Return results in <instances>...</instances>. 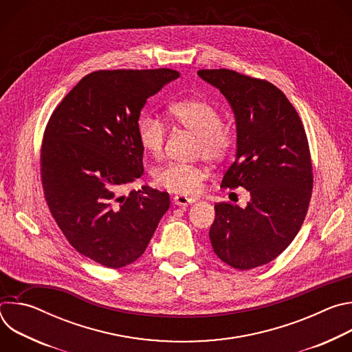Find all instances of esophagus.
I'll return each mask as SVG.
<instances>
[{"mask_svg":"<svg viewBox=\"0 0 352 352\" xmlns=\"http://www.w3.org/2000/svg\"><path fill=\"white\" fill-rule=\"evenodd\" d=\"M174 204H175L177 206H188V205L195 204V199L186 197V196H184V195H177V196L174 197Z\"/></svg>","mask_w":352,"mask_h":352,"instance_id":"1","label":"esophagus"}]
</instances>
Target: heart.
Listing matches in <instances>:
<instances>
[{
    "mask_svg": "<svg viewBox=\"0 0 352 352\" xmlns=\"http://www.w3.org/2000/svg\"><path fill=\"white\" fill-rule=\"evenodd\" d=\"M171 120L199 139L197 155L210 163L224 160L234 147V133L223 128L220 113L204 100H182L170 107ZM138 139L146 153L159 159L163 155L166 125L153 114L138 122ZM155 179L163 188L189 196L200 189L205 171L195 166L168 163L155 171Z\"/></svg>",
    "mask_w": 352,
    "mask_h": 352,
    "instance_id": "obj_1",
    "label": "heart"
}]
</instances>
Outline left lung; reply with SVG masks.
I'll use <instances>...</instances> for the list:
<instances>
[{
  "instance_id": "left-lung-1",
  "label": "left lung",
  "mask_w": 352,
  "mask_h": 352,
  "mask_svg": "<svg viewBox=\"0 0 352 352\" xmlns=\"http://www.w3.org/2000/svg\"><path fill=\"white\" fill-rule=\"evenodd\" d=\"M197 75L221 91L235 118V160L221 186L250 195L245 208L214 205L210 242L224 263L249 270L276 259L305 220L314 185L307 133L274 85L230 69Z\"/></svg>"
}]
</instances>
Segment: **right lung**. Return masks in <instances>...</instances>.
<instances>
[{
    "mask_svg": "<svg viewBox=\"0 0 352 352\" xmlns=\"http://www.w3.org/2000/svg\"><path fill=\"white\" fill-rule=\"evenodd\" d=\"M179 78L173 69L86 75L50 118L41 146L47 205L69 243L110 269L133 263L170 208L167 192L143 186L138 121L147 98Z\"/></svg>",
    "mask_w": 352,
    "mask_h": 352,
    "instance_id": "add662e5",
    "label": "right lung"
}]
</instances>
